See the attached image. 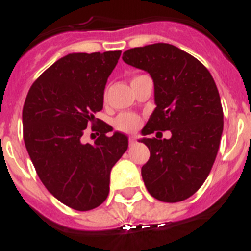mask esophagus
Returning <instances> with one entry per match:
<instances>
[{
	"mask_svg": "<svg viewBox=\"0 0 251 251\" xmlns=\"http://www.w3.org/2000/svg\"><path fill=\"white\" fill-rule=\"evenodd\" d=\"M128 142H129V146H133V145H136L137 143V139H136V137H133V136H130L129 138H128Z\"/></svg>",
	"mask_w": 251,
	"mask_h": 251,
	"instance_id": "obj_1",
	"label": "esophagus"
}]
</instances>
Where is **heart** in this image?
Returning a JSON list of instances; mask_svg holds the SVG:
<instances>
[{
    "label": "heart",
    "mask_w": 251,
    "mask_h": 251,
    "mask_svg": "<svg viewBox=\"0 0 251 251\" xmlns=\"http://www.w3.org/2000/svg\"><path fill=\"white\" fill-rule=\"evenodd\" d=\"M139 126H141V118L130 113H123L114 119V127L122 132H134Z\"/></svg>",
    "instance_id": "b5f03b06"
}]
</instances>
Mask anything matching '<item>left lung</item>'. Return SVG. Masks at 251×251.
Returning <instances> with one entry per match:
<instances>
[{"mask_svg":"<svg viewBox=\"0 0 251 251\" xmlns=\"http://www.w3.org/2000/svg\"><path fill=\"white\" fill-rule=\"evenodd\" d=\"M123 61L147 72L154 84L157 106L142 134L172 133L170 139H141L151 152L142 167L146 188L163 202L186 200L205 182L220 146L224 113L216 84L196 57L170 44L129 49Z\"/></svg>","mask_w":251,"mask_h":251,"instance_id":"left-lung-1","label":"left lung"}]
</instances>
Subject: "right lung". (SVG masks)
<instances>
[{"label":"right lung","instance_id":"obj_1","mask_svg":"<svg viewBox=\"0 0 251 251\" xmlns=\"http://www.w3.org/2000/svg\"><path fill=\"white\" fill-rule=\"evenodd\" d=\"M122 51L74 52L40 75L22 109L24 141L37 176L60 202L77 211L98 207L109 194L110 171L128 148V137L100 126L94 145L81 142ZM100 123V119H98Z\"/></svg>","mask_w":251,"mask_h":251}]
</instances>
